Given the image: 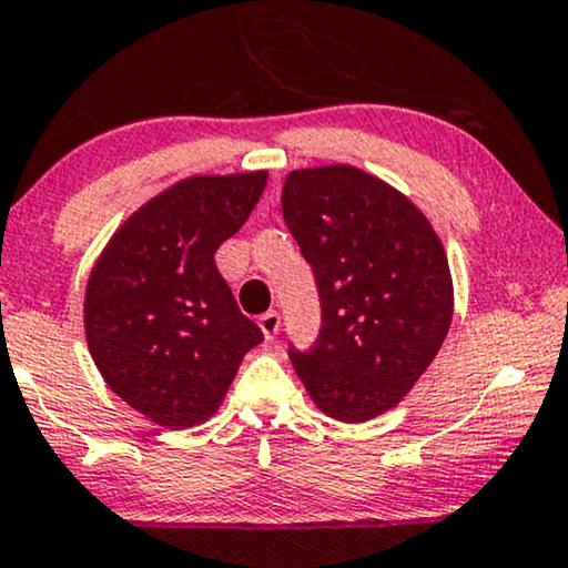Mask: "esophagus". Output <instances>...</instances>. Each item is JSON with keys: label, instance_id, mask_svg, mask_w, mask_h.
I'll return each mask as SVG.
<instances>
[{"label": "esophagus", "instance_id": "obj_1", "mask_svg": "<svg viewBox=\"0 0 568 568\" xmlns=\"http://www.w3.org/2000/svg\"><path fill=\"white\" fill-rule=\"evenodd\" d=\"M257 324H261V328H263V334H265V339H276V334H278V326H282V316H278L276 311H268V313H263L261 318H257Z\"/></svg>", "mask_w": 568, "mask_h": 568}]
</instances>
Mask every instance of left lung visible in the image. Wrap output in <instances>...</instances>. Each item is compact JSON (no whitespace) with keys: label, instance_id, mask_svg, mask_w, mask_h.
Here are the masks:
<instances>
[{"label":"left lung","instance_id":"1","mask_svg":"<svg viewBox=\"0 0 568 568\" xmlns=\"http://www.w3.org/2000/svg\"><path fill=\"white\" fill-rule=\"evenodd\" d=\"M282 215L316 278L318 339L290 345L307 395L337 422L395 408L453 321L443 242L408 197L353 165L292 171Z\"/></svg>","mask_w":568,"mask_h":568}]
</instances>
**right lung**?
I'll use <instances>...</instances> for the list:
<instances>
[{
  "label": "right lung",
  "mask_w": 568,
  "mask_h": 568,
  "mask_svg": "<svg viewBox=\"0 0 568 568\" xmlns=\"http://www.w3.org/2000/svg\"><path fill=\"white\" fill-rule=\"evenodd\" d=\"M265 171L184 179L118 229L89 276L83 324L121 400L184 429L213 416L263 332L215 265L265 189Z\"/></svg>",
  "instance_id": "right-lung-1"
}]
</instances>
